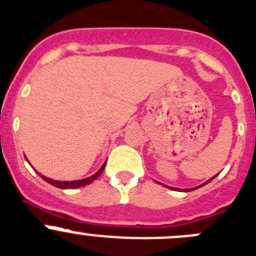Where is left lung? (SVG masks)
I'll list each match as a JSON object with an SVG mask.
<instances>
[{"instance_id": "8db88e82", "label": "left lung", "mask_w": 256, "mask_h": 256, "mask_svg": "<svg viewBox=\"0 0 256 256\" xmlns=\"http://www.w3.org/2000/svg\"><path fill=\"white\" fill-rule=\"evenodd\" d=\"M214 176H212V178L211 179H208V180H207V182H204V184H200V187H202V186H204V184H207V183H210V182H211V180H212V179H214ZM200 187H196V188H192V190H197V188H200ZM168 188H172V190H179V188H173V187H168ZM188 190H187V192H188Z\"/></svg>"}]
</instances>
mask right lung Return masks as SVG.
<instances>
[{
	"label": "right lung",
	"instance_id": "right-lung-1",
	"mask_svg": "<svg viewBox=\"0 0 256 256\" xmlns=\"http://www.w3.org/2000/svg\"><path fill=\"white\" fill-rule=\"evenodd\" d=\"M104 166H106V163H104V166L100 168V170L97 172V173L93 174V176H88V178L82 179V180H72V182H59V180H52V179L48 178V176H44L42 174H40V173H38V174H39V176H42V179H44L45 182H48L49 184L54 186V187L62 188V190H74V188H80V187H83V186L90 184V183H92L94 179L98 178V176L102 174V172H104Z\"/></svg>",
	"mask_w": 256,
	"mask_h": 256
}]
</instances>
